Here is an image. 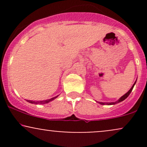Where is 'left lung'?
Segmentation results:
<instances>
[{
	"mask_svg": "<svg viewBox=\"0 0 147 147\" xmlns=\"http://www.w3.org/2000/svg\"><path fill=\"white\" fill-rule=\"evenodd\" d=\"M136 81H137V80H136ZM136 82H135V83L133 84V85L132 86V87L131 88V89H130V90H129V91H128V92H126V94H124V95L122 96V97H121L120 98L118 99L117 101H116V102H98L99 104H102V105H114V104H117V103L122 102V101H124V99L127 98L128 96H129V95H130V93H131V91H132V90H133V87H134L135 84H136Z\"/></svg>",
	"mask_w": 147,
	"mask_h": 147,
	"instance_id": "left-lung-1",
	"label": "left lung"
}]
</instances>
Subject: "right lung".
I'll list each match as a JSON object with an SVG mask.
<instances>
[{
    "label": "right lung",
    "mask_w": 147,
    "mask_h": 147,
    "mask_svg": "<svg viewBox=\"0 0 147 147\" xmlns=\"http://www.w3.org/2000/svg\"><path fill=\"white\" fill-rule=\"evenodd\" d=\"M59 95L56 96V97H52L51 99H46V100H43V101H36V102H35V101H32V100H26L27 102L31 103V104H48L50 102H52V100H54L55 99H56L57 97H58Z\"/></svg>",
    "instance_id": "obj_1"
}]
</instances>
